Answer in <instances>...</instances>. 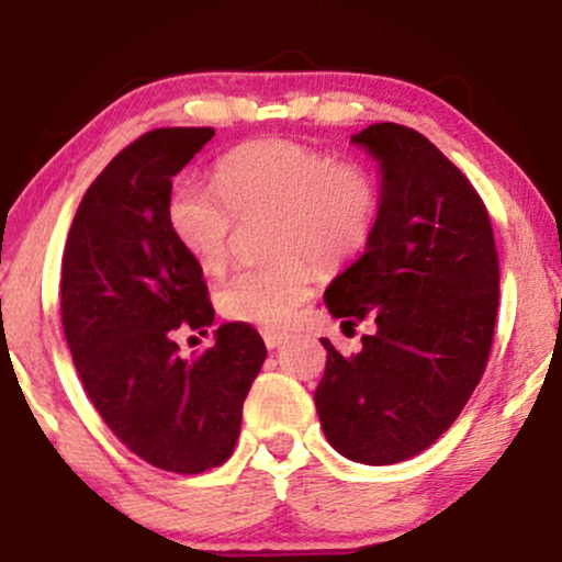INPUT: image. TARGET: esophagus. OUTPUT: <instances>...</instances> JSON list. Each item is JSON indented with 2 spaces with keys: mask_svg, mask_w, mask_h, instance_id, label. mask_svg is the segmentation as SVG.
I'll list each match as a JSON object with an SVG mask.
<instances>
[{
  "mask_svg": "<svg viewBox=\"0 0 562 562\" xmlns=\"http://www.w3.org/2000/svg\"><path fill=\"white\" fill-rule=\"evenodd\" d=\"M263 344H267V348H277L280 344H285L288 340V333L285 330H263Z\"/></svg>",
  "mask_w": 562,
  "mask_h": 562,
  "instance_id": "esophagus-1",
  "label": "esophagus"
}]
</instances>
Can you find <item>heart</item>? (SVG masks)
<instances>
[{"mask_svg":"<svg viewBox=\"0 0 562 562\" xmlns=\"http://www.w3.org/2000/svg\"><path fill=\"white\" fill-rule=\"evenodd\" d=\"M214 187L173 184L166 200L169 229L198 269L222 274L237 222L263 216V248L272 256L216 290L224 317L261 327L295 317L317 277L314 260L338 269L362 256L383 209V190L370 166L335 160L293 139L232 147L216 160Z\"/></svg>","mask_w":562,"mask_h":562,"instance_id":"b5f03b06","label":"heart"}]
</instances>
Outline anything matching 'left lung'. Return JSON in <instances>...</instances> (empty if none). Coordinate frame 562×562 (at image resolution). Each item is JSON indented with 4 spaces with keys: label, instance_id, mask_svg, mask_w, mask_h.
Instances as JSON below:
<instances>
[{
    "label": "left lung",
    "instance_id": "1",
    "mask_svg": "<svg viewBox=\"0 0 562 562\" xmlns=\"http://www.w3.org/2000/svg\"><path fill=\"white\" fill-rule=\"evenodd\" d=\"M380 160L383 209L364 256L330 282L344 327L372 319L362 351L330 340L314 404L327 441L364 465H393L447 434L486 370L499 306L492 218L470 179L415 128L353 137Z\"/></svg>",
    "mask_w": 562,
    "mask_h": 562
}]
</instances>
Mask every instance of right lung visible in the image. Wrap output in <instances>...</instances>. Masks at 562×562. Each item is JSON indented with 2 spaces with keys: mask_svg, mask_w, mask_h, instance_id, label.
Listing matches in <instances>:
<instances>
[{
  "mask_svg": "<svg viewBox=\"0 0 562 562\" xmlns=\"http://www.w3.org/2000/svg\"><path fill=\"white\" fill-rule=\"evenodd\" d=\"M211 137V126H171L124 147L81 198L60 272L63 333L83 391L124 447L179 475L229 460L267 359L245 322L179 357L177 333L203 335L214 306L203 269L173 240L166 200Z\"/></svg>",
  "mask_w": 562,
  "mask_h": 562,
  "instance_id": "obj_1",
  "label": "right lung"
}]
</instances>
